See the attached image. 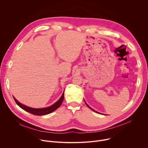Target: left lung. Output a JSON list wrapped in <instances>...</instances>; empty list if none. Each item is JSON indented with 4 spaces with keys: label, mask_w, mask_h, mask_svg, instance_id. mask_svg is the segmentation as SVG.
Instances as JSON below:
<instances>
[{
    "label": "left lung",
    "mask_w": 148,
    "mask_h": 148,
    "mask_svg": "<svg viewBox=\"0 0 148 148\" xmlns=\"http://www.w3.org/2000/svg\"><path fill=\"white\" fill-rule=\"evenodd\" d=\"M85 102H86V101H85ZM86 105H87V107H88V108H90V109H91V110H92V111H94V112H97V113H98V114H100V113H99V112H97V111H95V110H93V109H92V108H91V107H90V106H89V105H88V104H87V103H86ZM104 115H105V114H104Z\"/></svg>",
    "instance_id": "8db88e82"
}]
</instances>
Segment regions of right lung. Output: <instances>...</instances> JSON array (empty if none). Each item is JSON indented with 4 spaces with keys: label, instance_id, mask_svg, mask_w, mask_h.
Segmentation results:
<instances>
[{
    "label": "right lung",
    "instance_id": "right-lung-1",
    "mask_svg": "<svg viewBox=\"0 0 148 148\" xmlns=\"http://www.w3.org/2000/svg\"><path fill=\"white\" fill-rule=\"evenodd\" d=\"M64 92L62 94L61 97H60V98L56 102L54 103L53 105H51L50 107H47V108H30L29 107L26 106V105L20 103L18 101H17V99L13 97V98L16 102V103L18 105V106L21 108H22L23 110H24L25 111L35 115H45L49 114L51 113L52 112L54 111L55 110H56L58 108H59L60 107V105H61L63 99H64Z\"/></svg>",
    "mask_w": 148,
    "mask_h": 148
}]
</instances>
